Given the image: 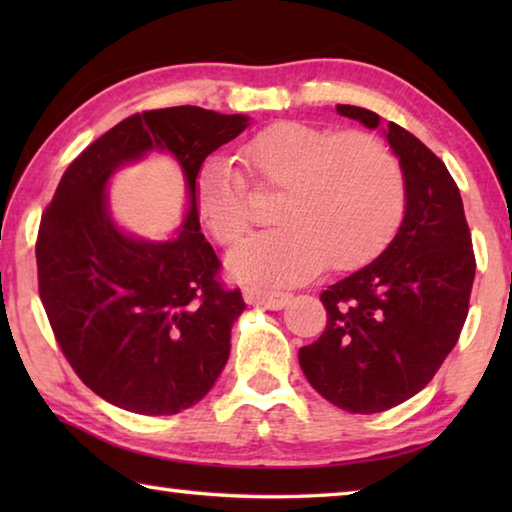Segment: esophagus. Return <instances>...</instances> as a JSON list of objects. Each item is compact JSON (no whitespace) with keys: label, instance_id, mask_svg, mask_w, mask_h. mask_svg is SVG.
<instances>
[{"label":"esophagus","instance_id":"obj_1","mask_svg":"<svg viewBox=\"0 0 512 512\" xmlns=\"http://www.w3.org/2000/svg\"><path fill=\"white\" fill-rule=\"evenodd\" d=\"M244 298L248 305H262L266 309H282L291 302V293L282 291H266V289H246Z\"/></svg>","mask_w":512,"mask_h":512}]
</instances>
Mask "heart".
Instances as JSON below:
<instances>
[{
  "mask_svg": "<svg viewBox=\"0 0 512 512\" xmlns=\"http://www.w3.org/2000/svg\"><path fill=\"white\" fill-rule=\"evenodd\" d=\"M255 183L284 187L273 230L232 250L228 271L248 284H296L332 268H354L379 255L404 214V176L377 137L280 121L246 144ZM196 207L221 244H235L250 223L246 180L223 155L196 176Z\"/></svg>",
  "mask_w": 512,
  "mask_h": 512,
  "instance_id": "1",
  "label": "heart"
}]
</instances>
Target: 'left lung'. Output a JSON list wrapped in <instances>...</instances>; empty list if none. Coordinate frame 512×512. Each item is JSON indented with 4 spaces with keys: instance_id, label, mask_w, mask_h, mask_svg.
Masks as SVG:
<instances>
[{
    "instance_id": "1",
    "label": "left lung",
    "mask_w": 512,
    "mask_h": 512,
    "mask_svg": "<svg viewBox=\"0 0 512 512\" xmlns=\"http://www.w3.org/2000/svg\"><path fill=\"white\" fill-rule=\"evenodd\" d=\"M336 112L384 133L404 176V219L384 253L323 291L327 327L298 361L327 402L379 413L420 393L456 345L474 282L472 235L454 178L418 137L366 108Z\"/></svg>"
}]
</instances>
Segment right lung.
Here are the masks:
<instances>
[{
  "label": "right lung",
  "instance_id": "obj_1",
  "mask_svg": "<svg viewBox=\"0 0 512 512\" xmlns=\"http://www.w3.org/2000/svg\"><path fill=\"white\" fill-rule=\"evenodd\" d=\"M248 126V115L196 106L128 117L69 164L42 214L36 259L51 329L83 384L119 409H189L230 357L246 302L216 282L221 264L198 223L196 176ZM151 152H167L188 189L186 219L162 242L126 233L107 201L111 176Z\"/></svg>",
  "mask_w": 512,
  "mask_h": 512
}]
</instances>
